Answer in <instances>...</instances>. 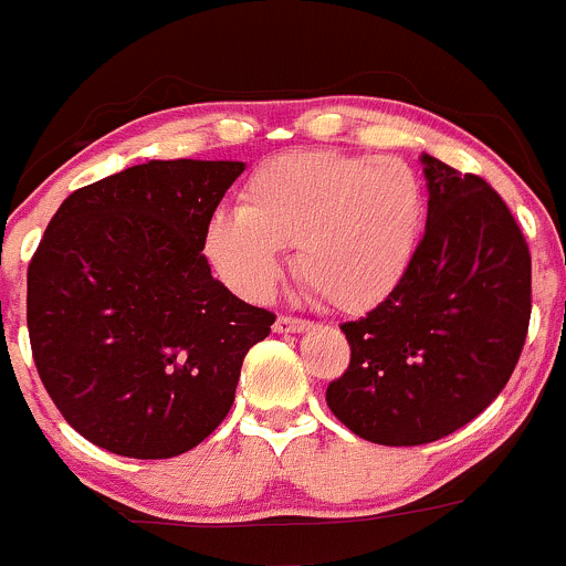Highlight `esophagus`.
Wrapping results in <instances>:
<instances>
[{"instance_id":"esophagus-1","label":"esophagus","mask_w":566,"mask_h":566,"mask_svg":"<svg viewBox=\"0 0 566 566\" xmlns=\"http://www.w3.org/2000/svg\"><path fill=\"white\" fill-rule=\"evenodd\" d=\"M275 332H305L311 329V322L307 318H296V316H277L275 318V326H272Z\"/></svg>"}]
</instances>
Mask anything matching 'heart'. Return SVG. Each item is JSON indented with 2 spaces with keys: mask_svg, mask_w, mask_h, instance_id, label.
I'll list each match as a JSON object with an SVG mask.
<instances>
[{
  "mask_svg": "<svg viewBox=\"0 0 566 566\" xmlns=\"http://www.w3.org/2000/svg\"><path fill=\"white\" fill-rule=\"evenodd\" d=\"M424 223L419 174L400 157L291 153L261 163L240 212L203 229L209 266L242 296H266L294 244L296 275L340 311L381 302L409 272Z\"/></svg>",
  "mask_w": 566,
  "mask_h": 566,
  "instance_id": "obj_1",
  "label": "heart"
}]
</instances>
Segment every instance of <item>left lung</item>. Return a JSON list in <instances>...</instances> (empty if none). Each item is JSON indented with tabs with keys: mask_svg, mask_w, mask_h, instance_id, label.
Here are the masks:
<instances>
[{
	"mask_svg": "<svg viewBox=\"0 0 566 566\" xmlns=\"http://www.w3.org/2000/svg\"><path fill=\"white\" fill-rule=\"evenodd\" d=\"M428 226L403 281L340 324L352 359L326 406L359 439L417 447L455 433L510 381L532 318V253L496 190L424 155Z\"/></svg>",
	"mask_w": 566,
	"mask_h": 566,
	"instance_id": "1",
	"label": "left lung"
}]
</instances>
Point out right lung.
<instances>
[{
	"instance_id": "add662e5",
	"label": "right lung",
	"mask_w": 566,
	"mask_h": 566,
	"mask_svg": "<svg viewBox=\"0 0 566 566\" xmlns=\"http://www.w3.org/2000/svg\"><path fill=\"white\" fill-rule=\"evenodd\" d=\"M242 171L149 160L78 188L51 218L27 272L29 343L45 392L92 444L182 455L234 403L275 313L214 281L201 242Z\"/></svg>"
}]
</instances>
